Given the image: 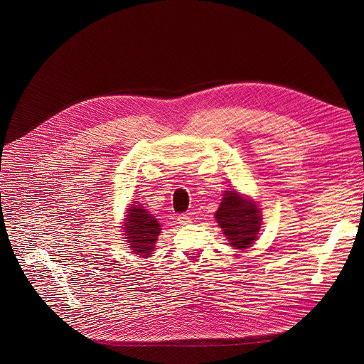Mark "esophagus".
<instances>
[{"mask_svg": "<svg viewBox=\"0 0 364 364\" xmlns=\"http://www.w3.org/2000/svg\"><path fill=\"white\" fill-rule=\"evenodd\" d=\"M178 223H181V225H188V223H191V217H189L188 214H181V215H178Z\"/></svg>", "mask_w": 364, "mask_h": 364, "instance_id": "obj_1", "label": "esophagus"}]
</instances>
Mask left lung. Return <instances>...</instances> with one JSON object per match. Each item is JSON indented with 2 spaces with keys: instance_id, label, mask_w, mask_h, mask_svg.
I'll return each instance as SVG.
<instances>
[{
  "instance_id": "1",
  "label": "left lung",
  "mask_w": 364,
  "mask_h": 364,
  "mask_svg": "<svg viewBox=\"0 0 364 364\" xmlns=\"http://www.w3.org/2000/svg\"><path fill=\"white\" fill-rule=\"evenodd\" d=\"M215 219L230 245L247 248L257 240L261 225L259 210L254 203L247 201L237 192H225L218 211L215 213Z\"/></svg>"
}]
</instances>
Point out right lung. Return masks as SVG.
Wrapping results in <instances>:
<instances>
[{"instance_id": "obj_1", "label": "right lung", "mask_w": 364, "mask_h": 364, "mask_svg": "<svg viewBox=\"0 0 364 364\" xmlns=\"http://www.w3.org/2000/svg\"><path fill=\"white\" fill-rule=\"evenodd\" d=\"M128 222L124 225L125 239L128 245L134 250L136 255L149 257L154 250V242L160 233V223L151 217L144 207L132 205L129 208Z\"/></svg>"}]
</instances>
